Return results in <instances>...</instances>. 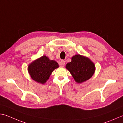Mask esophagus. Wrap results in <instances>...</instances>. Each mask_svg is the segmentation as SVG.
Returning <instances> with one entry per match:
<instances>
[{
  "mask_svg": "<svg viewBox=\"0 0 123 123\" xmlns=\"http://www.w3.org/2000/svg\"><path fill=\"white\" fill-rule=\"evenodd\" d=\"M64 64H65V61H64V60H61V62H60V66L61 67H63Z\"/></svg>",
  "mask_w": 123,
  "mask_h": 123,
  "instance_id": "34e87169",
  "label": "esophagus"
}]
</instances>
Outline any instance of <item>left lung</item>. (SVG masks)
<instances>
[{
    "label": "left lung",
    "mask_w": 123,
    "mask_h": 123,
    "mask_svg": "<svg viewBox=\"0 0 123 123\" xmlns=\"http://www.w3.org/2000/svg\"><path fill=\"white\" fill-rule=\"evenodd\" d=\"M66 68L78 84L86 81L92 78L95 71L94 63L88 57L76 54L70 62L67 63Z\"/></svg>",
    "instance_id": "1"
}]
</instances>
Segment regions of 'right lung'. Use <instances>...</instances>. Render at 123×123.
<instances>
[{
	"label": "right lung",
	"instance_id": "obj_1",
	"mask_svg": "<svg viewBox=\"0 0 123 123\" xmlns=\"http://www.w3.org/2000/svg\"><path fill=\"white\" fill-rule=\"evenodd\" d=\"M59 67V65L56 61L50 60L44 55L29 64L28 71L33 80L44 84L48 80L54 70Z\"/></svg>",
	"mask_w": 123,
	"mask_h": 123
}]
</instances>
